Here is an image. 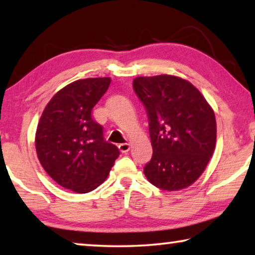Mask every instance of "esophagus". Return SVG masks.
I'll list each match as a JSON object with an SVG mask.
<instances>
[{"mask_svg": "<svg viewBox=\"0 0 255 255\" xmlns=\"http://www.w3.org/2000/svg\"><path fill=\"white\" fill-rule=\"evenodd\" d=\"M118 148H120V151L122 153H127L128 152V149H130V144H128V142H122V144L118 146Z\"/></svg>", "mask_w": 255, "mask_h": 255, "instance_id": "esophagus-1", "label": "esophagus"}]
</instances>
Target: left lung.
<instances>
[{
  "label": "left lung",
  "instance_id": "8db88e82",
  "mask_svg": "<svg viewBox=\"0 0 255 255\" xmlns=\"http://www.w3.org/2000/svg\"><path fill=\"white\" fill-rule=\"evenodd\" d=\"M132 86L147 113L153 148L145 176L162 190L189 187L214 153V110L200 90L177 76H139Z\"/></svg>",
  "mask_w": 255,
  "mask_h": 255
}]
</instances>
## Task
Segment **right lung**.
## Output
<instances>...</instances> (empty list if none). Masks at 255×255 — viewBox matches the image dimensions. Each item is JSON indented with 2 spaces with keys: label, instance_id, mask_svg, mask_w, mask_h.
<instances>
[{
  "label": "right lung",
  "instance_id": "add662e5",
  "mask_svg": "<svg viewBox=\"0 0 255 255\" xmlns=\"http://www.w3.org/2000/svg\"><path fill=\"white\" fill-rule=\"evenodd\" d=\"M110 82V78H88L69 83L52 97L38 123L36 151L41 166L58 184L75 193L96 189L120 155L92 116Z\"/></svg>",
  "mask_w": 255,
  "mask_h": 255
}]
</instances>
